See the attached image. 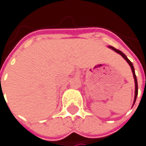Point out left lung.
<instances>
[{
	"mask_svg": "<svg viewBox=\"0 0 146 146\" xmlns=\"http://www.w3.org/2000/svg\"><path fill=\"white\" fill-rule=\"evenodd\" d=\"M109 48H112L113 50H115L116 53H118V54H120L127 61V63L129 64V66H131V69H132V72H133V78H134V82H135V96H134V102H133V104H134V103H135V101H136V98H137V95H138V82H137V78H136V75H135V71H134V67H133V63L128 60V58L121 51V50H119V49H116L115 48H114V47H112V46H109Z\"/></svg>",
	"mask_w": 146,
	"mask_h": 146,
	"instance_id": "left-lung-1",
	"label": "left lung"
}]
</instances>
